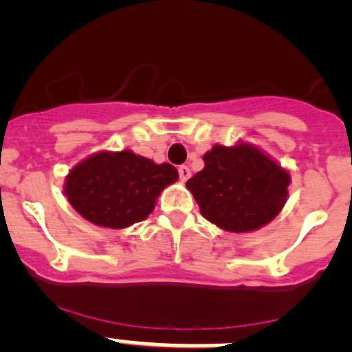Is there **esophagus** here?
I'll list each match as a JSON object with an SVG mask.
<instances>
[{"label": "esophagus", "mask_w": 352, "mask_h": 352, "mask_svg": "<svg viewBox=\"0 0 352 352\" xmlns=\"http://www.w3.org/2000/svg\"><path fill=\"white\" fill-rule=\"evenodd\" d=\"M177 175H179V179L181 181H186L188 177L191 176V171L188 166H179V169H177Z\"/></svg>", "instance_id": "obj_1"}]
</instances>
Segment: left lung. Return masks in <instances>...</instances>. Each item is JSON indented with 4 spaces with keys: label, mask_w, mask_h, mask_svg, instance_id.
<instances>
[{
    "label": "left lung",
    "mask_w": 352,
    "mask_h": 352,
    "mask_svg": "<svg viewBox=\"0 0 352 352\" xmlns=\"http://www.w3.org/2000/svg\"><path fill=\"white\" fill-rule=\"evenodd\" d=\"M204 169L186 181L207 221L224 231L248 232L269 224L284 207L289 173L248 144L215 145Z\"/></svg>",
    "instance_id": "8db88e82"
}]
</instances>
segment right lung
<instances>
[{"instance_id":"right-lung-1","label":"right lung","mask_w":352,"mask_h":352,"mask_svg":"<svg viewBox=\"0 0 352 352\" xmlns=\"http://www.w3.org/2000/svg\"><path fill=\"white\" fill-rule=\"evenodd\" d=\"M177 179L171 164H155L131 151L99 152L66 176L65 193L87 221L111 229L140 222L154 210L155 198Z\"/></svg>"}]
</instances>
